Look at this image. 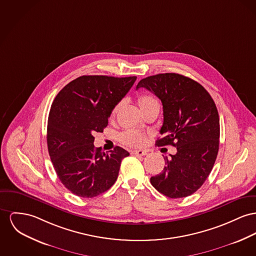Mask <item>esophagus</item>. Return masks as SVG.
I'll use <instances>...</instances> for the list:
<instances>
[{
	"label": "esophagus",
	"mask_w": 256,
	"mask_h": 256,
	"mask_svg": "<svg viewBox=\"0 0 256 256\" xmlns=\"http://www.w3.org/2000/svg\"><path fill=\"white\" fill-rule=\"evenodd\" d=\"M131 154L133 155H136V156H144V155L148 154V152L146 150H132Z\"/></svg>",
	"instance_id": "1"
}]
</instances>
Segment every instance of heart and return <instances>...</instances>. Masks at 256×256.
<instances>
[{
  "label": "heart",
  "mask_w": 256,
  "mask_h": 256,
  "mask_svg": "<svg viewBox=\"0 0 256 256\" xmlns=\"http://www.w3.org/2000/svg\"><path fill=\"white\" fill-rule=\"evenodd\" d=\"M138 106L140 108L142 112H144L146 110L150 108H152L154 106H159L157 101L154 99L152 96L150 95H148V94H144V95H140L138 98ZM118 110V106H116L112 110V118H114ZM120 142L127 146H131V148H138V146H140L144 144V140H146V136L138 132V131H135V130H128V131H125L123 132L120 136Z\"/></svg>",
  "instance_id": "1"
}]
</instances>
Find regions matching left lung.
<instances>
[{
    "label": "left lung",
    "mask_w": 256,
    "mask_h": 256,
    "mask_svg": "<svg viewBox=\"0 0 256 256\" xmlns=\"http://www.w3.org/2000/svg\"><path fill=\"white\" fill-rule=\"evenodd\" d=\"M162 102L164 121L156 146H172L176 154L165 157L166 166L152 176L155 189L169 198H184L203 186L220 148V116L208 92L182 74L167 72L140 80Z\"/></svg>",
    "instance_id": "left-lung-1"
}]
</instances>
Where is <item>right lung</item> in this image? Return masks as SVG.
<instances>
[{"label": "right lung", "instance_id": "obj_1", "mask_svg": "<svg viewBox=\"0 0 256 256\" xmlns=\"http://www.w3.org/2000/svg\"><path fill=\"white\" fill-rule=\"evenodd\" d=\"M136 80L82 76L55 97L48 121V148L59 180L72 194L93 198L116 182L129 152L120 146L102 152L93 144V134L108 126L112 108Z\"/></svg>", "mask_w": 256, "mask_h": 256}]
</instances>
